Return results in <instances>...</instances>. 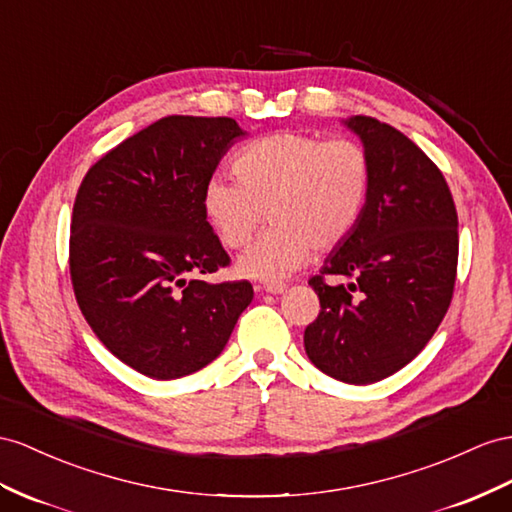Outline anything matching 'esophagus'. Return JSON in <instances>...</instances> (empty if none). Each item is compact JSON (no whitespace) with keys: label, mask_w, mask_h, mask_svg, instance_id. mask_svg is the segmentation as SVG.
I'll return each mask as SVG.
<instances>
[{"label":"esophagus","mask_w":512,"mask_h":512,"mask_svg":"<svg viewBox=\"0 0 512 512\" xmlns=\"http://www.w3.org/2000/svg\"><path fill=\"white\" fill-rule=\"evenodd\" d=\"M261 292H266V294H281V292H285V283H266L264 287H261Z\"/></svg>","instance_id":"34e87169"}]
</instances>
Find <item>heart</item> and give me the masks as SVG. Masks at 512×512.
Wrapping results in <instances>:
<instances>
[{
	"instance_id": "obj_1",
	"label": "heart",
	"mask_w": 512,
	"mask_h": 512,
	"mask_svg": "<svg viewBox=\"0 0 512 512\" xmlns=\"http://www.w3.org/2000/svg\"><path fill=\"white\" fill-rule=\"evenodd\" d=\"M238 179L214 175L203 212L222 244L240 248L266 212L272 225L238 259L248 279L277 283L307 261L311 248L331 251L355 231L372 186V157L361 142L277 131L235 155Z\"/></svg>"
}]
</instances>
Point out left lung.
I'll list each match as a JSON object with an SVG mask.
<instances>
[{"label": "left lung", "mask_w": 512, "mask_h": 512, "mask_svg": "<svg viewBox=\"0 0 512 512\" xmlns=\"http://www.w3.org/2000/svg\"><path fill=\"white\" fill-rule=\"evenodd\" d=\"M344 125L372 157V186L355 231L309 279L320 313L305 350L331 378L370 385L402 370L439 329L454 294L458 216L441 170L402 131L372 116Z\"/></svg>", "instance_id": "left-lung-1"}]
</instances>
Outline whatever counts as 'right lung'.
I'll list each match as a JSON object with an SVG mask.
<instances>
[{
    "label": "right lung",
    "instance_id": "right-lung-1",
    "mask_svg": "<svg viewBox=\"0 0 512 512\" xmlns=\"http://www.w3.org/2000/svg\"><path fill=\"white\" fill-rule=\"evenodd\" d=\"M242 136L227 116H164L90 166L77 190V305L116 359L155 381L212 363L253 300L248 281L201 279L229 266L203 188Z\"/></svg>",
    "mask_w": 512,
    "mask_h": 512
}]
</instances>
